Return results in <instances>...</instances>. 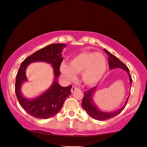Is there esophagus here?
Wrapping results in <instances>:
<instances>
[{
  "label": "esophagus",
  "mask_w": 147,
  "mask_h": 147,
  "mask_svg": "<svg viewBox=\"0 0 147 147\" xmlns=\"http://www.w3.org/2000/svg\"><path fill=\"white\" fill-rule=\"evenodd\" d=\"M78 89L77 87H76L75 86H72V89H71V92L72 93H73L74 91H75V90H77Z\"/></svg>",
  "instance_id": "esophagus-1"
}]
</instances>
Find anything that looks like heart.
<instances>
[{
  "mask_svg": "<svg viewBox=\"0 0 147 147\" xmlns=\"http://www.w3.org/2000/svg\"><path fill=\"white\" fill-rule=\"evenodd\" d=\"M107 62L105 56L101 52H81L70 60V65L62 63L60 70L66 79L73 81L76 73H81V79L87 86L98 83L105 74Z\"/></svg>",
  "mask_w": 147,
  "mask_h": 147,
  "instance_id": "b5f03b06",
  "label": "heart"
}]
</instances>
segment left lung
Returning a JSON list of instances; mask_svg holds the SVG:
<instances>
[{
  "label": "left lung",
  "instance_id": "8db88e82",
  "mask_svg": "<svg viewBox=\"0 0 147 147\" xmlns=\"http://www.w3.org/2000/svg\"><path fill=\"white\" fill-rule=\"evenodd\" d=\"M104 51L105 52V53L108 55V62L109 69L112 70L116 68H122L123 70H124L125 71H126L128 74L129 79H130L129 80H130V84L131 85H132V79L130 76V72H129L128 68L122 62H121L118 58L116 57L114 55H113L112 54H111L110 52H109L107 50L104 49ZM96 89L97 87H94L93 88H91V89H90L89 90H88V91L86 92H84V97L83 101H82V107H83V109L87 111V113L92 118L95 119V120L101 121L108 120V119L113 118L114 116H117V115L119 114V113L124 109L130 95H129L128 98H127L126 100V102H125L124 106L121 107L120 109H118V110L111 111V112H105V111L99 110V109L97 108L96 105H95V103H94L93 100V96Z\"/></svg>",
  "mask_w": 147,
  "mask_h": 147
}]
</instances>
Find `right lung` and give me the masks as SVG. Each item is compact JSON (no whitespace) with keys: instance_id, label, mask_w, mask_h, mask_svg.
Segmentation results:
<instances>
[{"instance_id":"right-lung-1","label":"right lung","mask_w":147,"mask_h":147,"mask_svg":"<svg viewBox=\"0 0 147 147\" xmlns=\"http://www.w3.org/2000/svg\"><path fill=\"white\" fill-rule=\"evenodd\" d=\"M65 46L64 44H53L39 50L25 58L17 72L15 86L17 99L21 106L35 118L48 119L53 117L60 110L64 101L71 94V85L63 87L56 81L60 75V66L63 60L62 49ZM34 61H45L52 64L55 81L52 86L44 93L36 98L29 100L22 96L20 87L22 83L26 81L25 74L26 66Z\"/></svg>"}]
</instances>
